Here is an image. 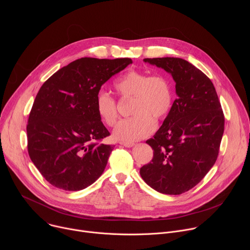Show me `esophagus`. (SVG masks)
<instances>
[{
  "label": "esophagus",
  "instance_id": "34e87169",
  "mask_svg": "<svg viewBox=\"0 0 250 250\" xmlns=\"http://www.w3.org/2000/svg\"><path fill=\"white\" fill-rule=\"evenodd\" d=\"M121 145L122 146H125V147H132L135 144H134V142H121Z\"/></svg>",
  "mask_w": 250,
  "mask_h": 250
}]
</instances>
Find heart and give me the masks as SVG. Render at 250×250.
I'll return each mask as SVG.
<instances>
[{"label":"heart","mask_w":250,"mask_h":250,"mask_svg":"<svg viewBox=\"0 0 250 250\" xmlns=\"http://www.w3.org/2000/svg\"><path fill=\"white\" fill-rule=\"evenodd\" d=\"M114 87L123 100L132 98L128 119L121 121L114 129V137L124 142H133L151 134L155 121L164 120L172 108L173 92L168 77L131 69L119 78ZM96 111L100 119L114 126L119 118L116 100L108 93L96 97Z\"/></svg>","instance_id":"heart-1"}]
</instances>
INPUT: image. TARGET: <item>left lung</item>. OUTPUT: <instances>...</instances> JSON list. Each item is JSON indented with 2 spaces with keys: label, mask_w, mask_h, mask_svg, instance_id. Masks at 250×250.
Returning a JSON list of instances; mask_svg holds the SVG:
<instances>
[{
  "label": "left lung",
  "mask_w": 250,
  "mask_h": 250,
  "mask_svg": "<svg viewBox=\"0 0 250 250\" xmlns=\"http://www.w3.org/2000/svg\"><path fill=\"white\" fill-rule=\"evenodd\" d=\"M169 72L177 99L153 138L152 160L140 168L145 182L159 193L180 195L201 182L215 164L225 116L215 87L200 69L182 58H146Z\"/></svg>",
  "instance_id": "left-lung-1"
}]
</instances>
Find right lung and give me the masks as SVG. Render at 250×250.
<instances>
[{"mask_svg": "<svg viewBox=\"0 0 250 250\" xmlns=\"http://www.w3.org/2000/svg\"><path fill=\"white\" fill-rule=\"evenodd\" d=\"M130 58L83 57L62 67L41 87L29 113L28 155L52 186L79 191L104 172L115 146L96 111V97Z\"/></svg>", "mask_w": 250, "mask_h": 250, "instance_id": "add662e5", "label": "right lung"}]
</instances>
